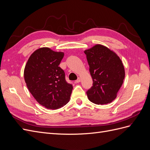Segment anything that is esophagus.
Returning a JSON list of instances; mask_svg holds the SVG:
<instances>
[{"instance_id": "1", "label": "esophagus", "mask_w": 150, "mask_h": 150, "mask_svg": "<svg viewBox=\"0 0 150 150\" xmlns=\"http://www.w3.org/2000/svg\"><path fill=\"white\" fill-rule=\"evenodd\" d=\"M81 78H78V79H77V80L76 81V83H80V82H81Z\"/></svg>"}]
</instances>
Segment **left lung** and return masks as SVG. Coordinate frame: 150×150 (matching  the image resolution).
Masks as SVG:
<instances>
[{
	"mask_svg": "<svg viewBox=\"0 0 150 150\" xmlns=\"http://www.w3.org/2000/svg\"><path fill=\"white\" fill-rule=\"evenodd\" d=\"M93 79V86L86 92L90 101L106 104L114 101L123 83L124 66L119 56L101 44L85 50Z\"/></svg>",
	"mask_w": 150,
	"mask_h": 150,
	"instance_id": "8db88e82",
	"label": "left lung"
}]
</instances>
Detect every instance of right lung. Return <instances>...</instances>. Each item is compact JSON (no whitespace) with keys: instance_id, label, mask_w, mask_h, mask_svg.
<instances>
[{"instance_id":"1","label":"right lung","mask_w":150,"mask_h":150,"mask_svg":"<svg viewBox=\"0 0 150 150\" xmlns=\"http://www.w3.org/2000/svg\"><path fill=\"white\" fill-rule=\"evenodd\" d=\"M64 55V52L41 47L31 54L25 66L27 87L35 100L49 110L66 105L73 88L66 81L64 71L59 67Z\"/></svg>"}]
</instances>
